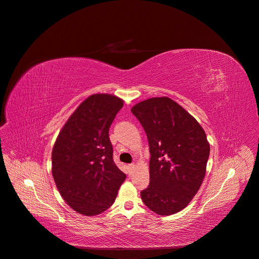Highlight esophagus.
Wrapping results in <instances>:
<instances>
[{
  "mask_svg": "<svg viewBox=\"0 0 259 259\" xmlns=\"http://www.w3.org/2000/svg\"><path fill=\"white\" fill-rule=\"evenodd\" d=\"M128 168H129L130 170H133V169L135 168V165H134V164H129V165H128Z\"/></svg>",
  "mask_w": 259,
  "mask_h": 259,
  "instance_id": "34e87169",
  "label": "esophagus"
}]
</instances>
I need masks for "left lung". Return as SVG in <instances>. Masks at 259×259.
<instances>
[{"instance_id": "8db88e82", "label": "left lung", "mask_w": 259, "mask_h": 259, "mask_svg": "<svg viewBox=\"0 0 259 259\" xmlns=\"http://www.w3.org/2000/svg\"><path fill=\"white\" fill-rule=\"evenodd\" d=\"M150 149V184L141 192L159 215L182 211L197 193L206 174L210 145L197 120L169 98H152L132 107Z\"/></svg>"}]
</instances>
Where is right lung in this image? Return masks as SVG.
I'll return each mask as SVG.
<instances>
[{"label": "right lung", "instance_id": "right-lung-1", "mask_svg": "<svg viewBox=\"0 0 259 259\" xmlns=\"http://www.w3.org/2000/svg\"><path fill=\"white\" fill-rule=\"evenodd\" d=\"M124 106L111 94H93L61 130L52 150V176L64 200L87 216L114 202L126 174L113 161L109 128Z\"/></svg>", "mask_w": 259, "mask_h": 259}]
</instances>
